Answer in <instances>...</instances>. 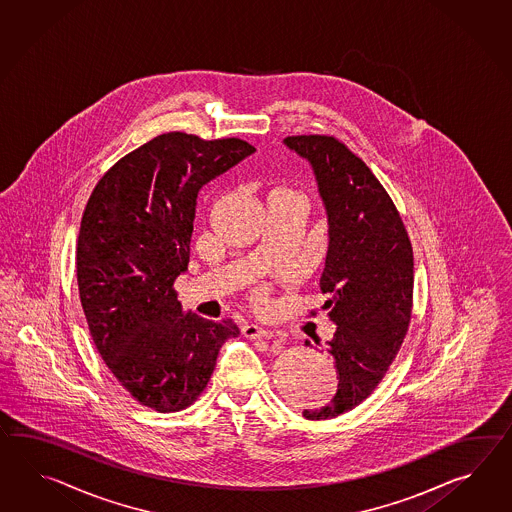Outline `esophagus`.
Returning <instances> with one entry per match:
<instances>
[{
	"label": "esophagus",
	"instance_id": "34e87169",
	"mask_svg": "<svg viewBox=\"0 0 512 512\" xmlns=\"http://www.w3.org/2000/svg\"><path fill=\"white\" fill-rule=\"evenodd\" d=\"M242 335L246 338H272L275 337L272 331L268 329H262L259 325L246 324L242 325Z\"/></svg>",
	"mask_w": 512,
	"mask_h": 512
}]
</instances>
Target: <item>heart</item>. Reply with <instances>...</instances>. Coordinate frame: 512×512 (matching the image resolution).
Masks as SVG:
<instances>
[{"label":"heart","mask_w":512,"mask_h":512,"mask_svg":"<svg viewBox=\"0 0 512 512\" xmlns=\"http://www.w3.org/2000/svg\"><path fill=\"white\" fill-rule=\"evenodd\" d=\"M270 196H283V198H290V200L298 201V203H301L303 207H307V200H305V196L301 194V192H298V190H292V188L287 187H279L275 188L274 192L270 194ZM255 300L259 301L261 303L262 301V292H259L257 294V298Z\"/></svg>","instance_id":"heart-1"}]
</instances>
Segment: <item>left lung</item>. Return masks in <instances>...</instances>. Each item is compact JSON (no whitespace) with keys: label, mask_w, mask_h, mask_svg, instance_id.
Here are the masks:
<instances>
[{"label":"left lung","mask_w":512,"mask_h":512,"mask_svg":"<svg viewBox=\"0 0 512 512\" xmlns=\"http://www.w3.org/2000/svg\"><path fill=\"white\" fill-rule=\"evenodd\" d=\"M309 159L329 218V248L320 288L337 324L327 344L337 364L333 401L305 409L327 420L355 409L396 359L411 324L414 261L398 209L372 170L333 135L285 138Z\"/></svg>","instance_id":"left-lung-1"}]
</instances>
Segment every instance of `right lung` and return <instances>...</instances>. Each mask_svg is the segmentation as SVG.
Wrapping results in <instances>:
<instances>
[{
    "instance_id": "right-lung-1",
    "label": "right lung",
    "mask_w": 512,
    "mask_h": 512,
    "mask_svg": "<svg viewBox=\"0 0 512 512\" xmlns=\"http://www.w3.org/2000/svg\"><path fill=\"white\" fill-rule=\"evenodd\" d=\"M255 151L242 138L164 133L111 166L88 198L75 248L90 337L116 381L157 412L190 407L237 324L183 314L200 188Z\"/></svg>"
}]
</instances>
